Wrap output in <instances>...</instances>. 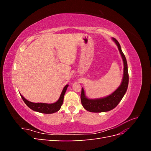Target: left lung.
Listing matches in <instances>:
<instances>
[{
    "label": "left lung",
    "instance_id": "left-lung-1",
    "mask_svg": "<svg viewBox=\"0 0 151 151\" xmlns=\"http://www.w3.org/2000/svg\"><path fill=\"white\" fill-rule=\"evenodd\" d=\"M112 39L113 42H115L116 45H117L123 59V65H124L123 79L120 86L118 87L116 90L114 91L111 94L109 95L108 96L103 98L88 99L86 96L84 89L82 88L81 94V103L86 110L90 112L100 113L111 110L113 108H115L118 103L120 102L127 90L128 85H129V72H128L126 58L121 49L120 43H118L115 38H113Z\"/></svg>",
    "mask_w": 151,
    "mask_h": 151
}]
</instances>
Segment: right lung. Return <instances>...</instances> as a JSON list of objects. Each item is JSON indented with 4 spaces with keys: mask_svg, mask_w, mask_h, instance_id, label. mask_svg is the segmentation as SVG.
I'll use <instances>...</instances> for the list:
<instances>
[{
    "mask_svg": "<svg viewBox=\"0 0 151 151\" xmlns=\"http://www.w3.org/2000/svg\"><path fill=\"white\" fill-rule=\"evenodd\" d=\"M68 86V85L67 84L64 87V88L63 89L62 92L60 94V96L59 98L58 101L55 103H52V104H47V103H32L28 101L26 99H25L21 94L20 95L22 100H23L24 102L25 103V104L30 109H33V111H37L39 113H46V114L53 113L58 111L59 109H60L63 102V97H64V95Z\"/></svg>",
    "mask_w": 151,
    "mask_h": 151,
    "instance_id": "add662e5",
    "label": "right lung"
}]
</instances>
